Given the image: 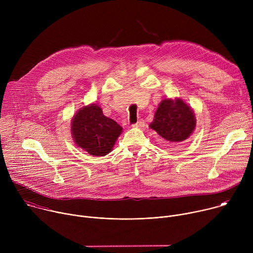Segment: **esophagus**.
<instances>
[{
	"label": "esophagus",
	"mask_w": 253,
	"mask_h": 253,
	"mask_svg": "<svg viewBox=\"0 0 253 253\" xmlns=\"http://www.w3.org/2000/svg\"><path fill=\"white\" fill-rule=\"evenodd\" d=\"M132 126H133V127H136V128H141V127L144 126V121H143V120H139L138 122H136V123L133 124Z\"/></svg>",
	"instance_id": "esophagus-1"
}]
</instances>
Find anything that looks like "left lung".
Returning a JSON list of instances; mask_svg holds the SVG:
<instances>
[{"label": "left lung", "instance_id": "8db88e82", "mask_svg": "<svg viewBox=\"0 0 253 253\" xmlns=\"http://www.w3.org/2000/svg\"><path fill=\"white\" fill-rule=\"evenodd\" d=\"M149 127L162 138L165 147L177 146L193 133L196 127L195 114L182 99H163Z\"/></svg>", "mask_w": 253, "mask_h": 253}]
</instances>
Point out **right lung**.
Segmentation results:
<instances>
[{
    "mask_svg": "<svg viewBox=\"0 0 253 253\" xmlns=\"http://www.w3.org/2000/svg\"><path fill=\"white\" fill-rule=\"evenodd\" d=\"M123 128L103 114L96 103L83 106L71 122V134L76 145L95 157L110 153Z\"/></svg>",
    "mask_w": 253,
    "mask_h": 253,
    "instance_id": "1",
    "label": "right lung"
}]
</instances>
